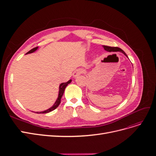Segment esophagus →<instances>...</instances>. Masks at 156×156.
<instances>
[{
  "label": "esophagus",
  "mask_w": 156,
  "mask_h": 156,
  "mask_svg": "<svg viewBox=\"0 0 156 156\" xmlns=\"http://www.w3.org/2000/svg\"><path fill=\"white\" fill-rule=\"evenodd\" d=\"M83 70L82 69H77L76 71H75L73 73V76L74 77H77L78 75H79L80 74H81L83 73Z\"/></svg>",
  "instance_id": "1"
}]
</instances>
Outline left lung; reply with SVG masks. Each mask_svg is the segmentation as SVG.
I'll use <instances>...</instances> for the list:
<instances>
[{
	"instance_id": "left-lung-1",
	"label": "left lung",
	"mask_w": 156,
	"mask_h": 156,
	"mask_svg": "<svg viewBox=\"0 0 156 156\" xmlns=\"http://www.w3.org/2000/svg\"><path fill=\"white\" fill-rule=\"evenodd\" d=\"M103 48H104V49L105 51H108V52H111V51H120V52H122V53H124L127 57V56L125 53V52L123 50H122L121 49H120L119 48H117V47H110V46H107V45H103Z\"/></svg>"
}]
</instances>
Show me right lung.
I'll use <instances>...</instances> for the list:
<instances>
[{
  "label": "right lung",
  "instance_id": "right-lung-1",
  "mask_svg": "<svg viewBox=\"0 0 156 156\" xmlns=\"http://www.w3.org/2000/svg\"><path fill=\"white\" fill-rule=\"evenodd\" d=\"M37 49V47H36V48H34L32 49L31 50H30L29 52L27 54H29V53H33V52H34L35 51H36ZM71 82H72V80H69V81H68V82L66 83H61L60 84V87H59V93H58V97L57 98V100H56V102L55 103V104L52 106L51 108H48V110H45L44 111H41V112H36V113H38V114H44V113H48V112H49L55 110V108H56L58 107V106L59 105V104L60 103V101H61V98H62V96H63V94L64 92V90L66 88V87L68 86V84H69Z\"/></svg>",
  "mask_w": 156,
  "mask_h": 156
}]
</instances>
